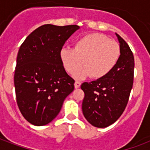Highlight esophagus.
Listing matches in <instances>:
<instances>
[{
	"mask_svg": "<svg viewBox=\"0 0 150 150\" xmlns=\"http://www.w3.org/2000/svg\"><path fill=\"white\" fill-rule=\"evenodd\" d=\"M80 86H81V82H79V81H75V89H78V88H79Z\"/></svg>",
	"mask_w": 150,
	"mask_h": 150,
	"instance_id": "esophagus-1",
	"label": "esophagus"
}]
</instances>
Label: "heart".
<instances>
[{"label":"heart","mask_w":150,"mask_h":150,"mask_svg":"<svg viewBox=\"0 0 150 150\" xmlns=\"http://www.w3.org/2000/svg\"><path fill=\"white\" fill-rule=\"evenodd\" d=\"M121 55V47L116 41L107 36L91 33L75 41L73 49L63 48L60 52L61 63L69 74L76 72L81 78L89 75L93 79H101L109 74L116 66Z\"/></svg>","instance_id":"1"}]
</instances>
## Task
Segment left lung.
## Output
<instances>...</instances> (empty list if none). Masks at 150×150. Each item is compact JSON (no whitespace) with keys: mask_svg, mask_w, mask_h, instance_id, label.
Returning a JSON list of instances; mask_svg holds the SVG:
<instances>
[{"mask_svg":"<svg viewBox=\"0 0 150 150\" xmlns=\"http://www.w3.org/2000/svg\"><path fill=\"white\" fill-rule=\"evenodd\" d=\"M121 55L116 66L106 76L83 82L82 113L96 128H106L123 114L128 104L134 80L135 60L129 46L118 34Z\"/></svg>","mask_w":150,"mask_h":150,"instance_id":"obj_1","label":"left lung"}]
</instances>
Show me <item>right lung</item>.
<instances>
[{"mask_svg":"<svg viewBox=\"0 0 150 150\" xmlns=\"http://www.w3.org/2000/svg\"><path fill=\"white\" fill-rule=\"evenodd\" d=\"M79 29L76 25H43L20 47L14 75L16 101L22 116L33 125L51 122L75 89V80L65 71L60 52Z\"/></svg>","mask_w":150,"mask_h":150,"instance_id":"add662e5","label":"right lung"}]
</instances>
